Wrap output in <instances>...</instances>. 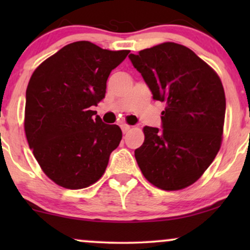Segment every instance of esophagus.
<instances>
[{
  "mask_svg": "<svg viewBox=\"0 0 250 250\" xmlns=\"http://www.w3.org/2000/svg\"><path fill=\"white\" fill-rule=\"evenodd\" d=\"M120 127H121V129H122V131L123 133H127V131L129 130V129H130V125H125V123H122L121 125H120Z\"/></svg>",
  "mask_w": 250,
  "mask_h": 250,
  "instance_id": "esophagus-1",
  "label": "esophagus"
}]
</instances>
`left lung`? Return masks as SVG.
<instances>
[{"instance_id": "8db88e82", "label": "left lung", "mask_w": 250, "mask_h": 250, "mask_svg": "<svg viewBox=\"0 0 250 250\" xmlns=\"http://www.w3.org/2000/svg\"><path fill=\"white\" fill-rule=\"evenodd\" d=\"M129 60L150 89L166 102L162 128H143L135 149L142 174L155 187L179 190L193 185L219 153L226 114L220 77L193 50L166 42Z\"/></svg>"}]
</instances>
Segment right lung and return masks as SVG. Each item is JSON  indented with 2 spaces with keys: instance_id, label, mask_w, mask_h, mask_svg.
Here are the masks:
<instances>
[{
  "instance_id": "right-lung-1",
  "label": "right lung",
  "mask_w": 250,
  "mask_h": 250,
  "mask_svg": "<svg viewBox=\"0 0 250 250\" xmlns=\"http://www.w3.org/2000/svg\"><path fill=\"white\" fill-rule=\"evenodd\" d=\"M128 54L74 42L31 75L25 91V136L42 170L56 185L82 189L104 173L122 131L102 122L91 107L104 97L109 74Z\"/></svg>"
}]
</instances>
